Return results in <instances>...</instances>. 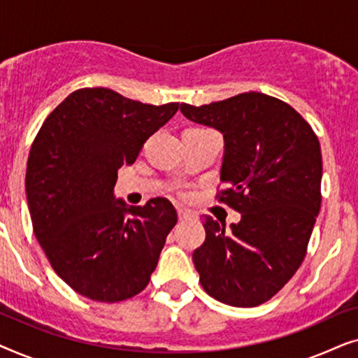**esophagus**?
Here are the masks:
<instances>
[{"mask_svg":"<svg viewBox=\"0 0 358 358\" xmlns=\"http://www.w3.org/2000/svg\"><path fill=\"white\" fill-rule=\"evenodd\" d=\"M178 217H179V222H187V220L194 218V215L187 212V210H178Z\"/></svg>","mask_w":358,"mask_h":358,"instance_id":"esophagus-1","label":"esophagus"}]
</instances>
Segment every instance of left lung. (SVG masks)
Listing matches in <instances>:
<instances>
[{"label": "left lung", "mask_w": 358, "mask_h": 358, "mask_svg": "<svg viewBox=\"0 0 358 358\" xmlns=\"http://www.w3.org/2000/svg\"><path fill=\"white\" fill-rule=\"evenodd\" d=\"M180 112L223 135L220 180L228 189L220 200L241 213L229 231L205 217V243L192 254L200 283L224 305H261L305 259L321 208L320 141L293 107L262 92Z\"/></svg>", "instance_id": "1"}]
</instances>
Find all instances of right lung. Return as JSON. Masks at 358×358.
Returning a JSON list of instances; mask_svg holds the SVG:
<instances>
[{
  "mask_svg": "<svg viewBox=\"0 0 358 358\" xmlns=\"http://www.w3.org/2000/svg\"><path fill=\"white\" fill-rule=\"evenodd\" d=\"M178 109L85 87L38 130L27 159L29 213L53 271L80 295L115 303L148 285L178 213L159 197L127 205L114 185L117 169L134 164Z\"/></svg>",
  "mask_w": 358,
  "mask_h": 358,
  "instance_id": "obj_1",
  "label": "right lung"
}]
</instances>
